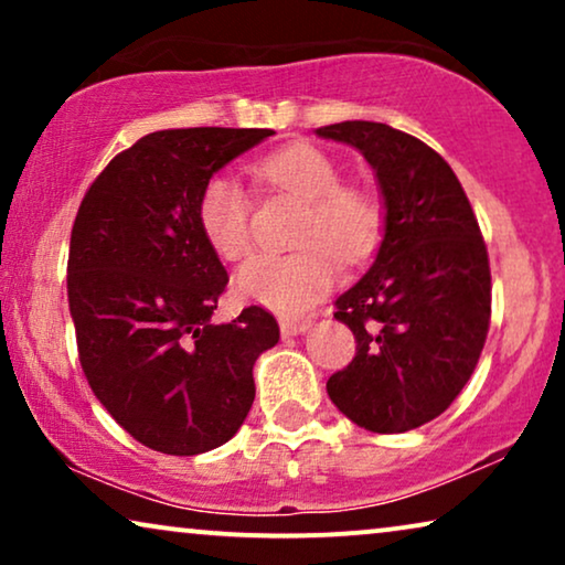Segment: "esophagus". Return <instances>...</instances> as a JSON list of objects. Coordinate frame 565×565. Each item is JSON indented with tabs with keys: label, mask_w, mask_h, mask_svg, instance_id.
Returning <instances> with one entry per match:
<instances>
[{
	"label": "esophagus",
	"mask_w": 565,
	"mask_h": 565,
	"mask_svg": "<svg viewBox=\"0 0 565 565\" xmlns=\"http://www.w3.org/2000/svg\"><path fill=\"white\" fill-rule=\"evenodd\" d=\"M308 329H311V321H308V319H280V334L282 337H298Z\"/></svg>",
	"instance_id": "34e87169"
}]
</instances>
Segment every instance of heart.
<instances>
[{
	"label": "heart",
	"instance_id": "b5f03b06",
	"mask_svg": "<svg viewBox=\"0 0 565 565\" xmlns=\"http://www.w3.org/2000/svg\"><path fill=\"white\" fill-rule=\"evenodd\" d=\"M257 174L273 190L306 203L296 254H259L236 273L244 300L282 316L308 311L337 280L342 262L365 259L381 238L383 213L367 190L342 184V169L327 151L292 143L259 161ZM198 226L221 259H242L252 249V203L242 182L215 174L198 198Z\"/></svg>",
	"mask_w": 565,
	"mask_h": 565
}]
</instances>
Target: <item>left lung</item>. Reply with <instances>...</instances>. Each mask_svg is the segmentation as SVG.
Here are the masks:
<instances>
[{
    "label": "left lung",
    "mask_w": 565,
    "mask_h": 565,
    "mask_svg": "<svg viewBox=\"0 0 565 565\" xmlns=\"http://www.w3.org/2000/svg\"><path fill=\"white\" fill-rule=\"evenodd\" d=\"M316 136L350 143L373 167L383 238L373 267L337 298L358 352L327 393L358 427L396 435L458 398L491 319L489 254L450 164L385 122L344 120Z\"/></svg>",
    "instance_id": "left-lung-1"
}]
</instances>
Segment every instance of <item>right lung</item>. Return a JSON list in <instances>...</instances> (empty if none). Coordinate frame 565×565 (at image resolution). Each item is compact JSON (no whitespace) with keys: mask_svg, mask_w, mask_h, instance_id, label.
Here are the masks:
<instances>
[{"mask_svg":"<svg viewBox=\"0 0 565 565\" xmlns=\"http://www.w3.org/2000/svg\"><path fill=\"white\" fill-rule=\"evenodd\" d=\"M269 128L157 130L120 151L84 195L68 246V311L89 388L138 443L200 455L228 443L254 404L273 313L213 311L228 275L198 226L211 177Z\"/></svg>","mask_w":565,"mask_h":565,"instance_id":"obj_1","label":"right lung"}]
</instances>
